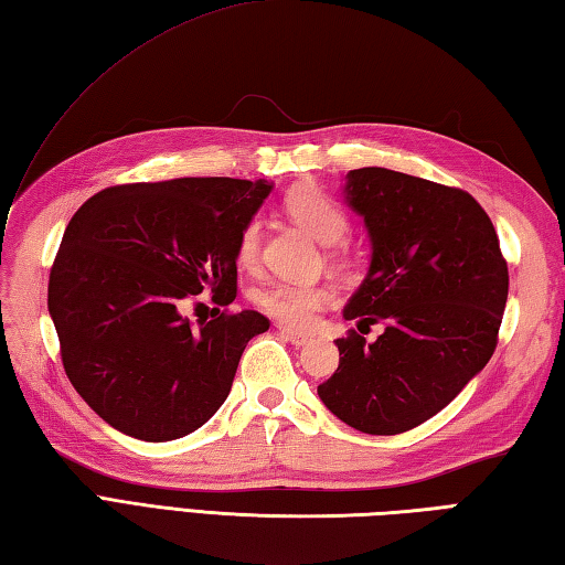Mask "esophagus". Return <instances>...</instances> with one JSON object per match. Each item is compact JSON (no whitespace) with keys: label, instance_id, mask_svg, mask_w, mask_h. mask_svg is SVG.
<instances>
[{"label":"esophagus","instance_id":"1","mask_svg":"<svg viewBox=\"0 0 565 565\" xmlns=\"http://www.w3.org/2000/svg\"><path fill=\"white\" fill-rule=\"evenodd\" d=\"M279 332H281L284 338L289 340L291 344H296V347H303V344H308L310 340H313V334H308V332H298V330H294V328H286V326H279Z\"/></svg>","mask_w":565,"mask_h":565}]
</instances>
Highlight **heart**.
Returning a JSON list of instances; mask_svg holds the SVG:
<instances>
[{
  "instance_id": "b5f03b06",
  "label": "heart",
  "mask_w": 565,
  "mask_h": 565,
  "mask_svg": "<svg viewBox=\"0 0 565 565\" xmlns=\"http://www.w3.org/2000/svg\"><path fill=\"white\" fill-rule=\"evenodd\" d=\"M286 213L306 227V231L320 239L322 245L340 243L350 231V215L334 201L328 191L316 186H301L286 196ZM259 223L247 221L237 235L235 257L239 267H255L259 259ZM332 301L328 286L318 284H296V281H269L255 294L259 310L274 320L291 328H306L316 320L322 308Z\"/></svg>"
}]
</instances>
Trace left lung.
Here are the masks:
<instances>
[{
    "label": "left lung",
    "mask_w": 565,
    "mask_h": 565,
    "mask_svg": "<svg viewBox=\"0 0 565 565\" xmlns=\"http://www.w3.org/2000/svg\"><path fill=\"white\" fill-rule=\"evenodd\" d=\"M344 199L371 239L369 274L344 320H383L386 330L371 344L354 330L340 338V366L318 395L359 431L401 435L447 407L490 362L508 262L468 191L362 167L347 174Z\"/></svg>",
    "instance_id": "left-lung-1"
}]
</instances>
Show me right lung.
Here are the masks:
<instances>
[{
    "mask_svg": "<svg viewBox=\"0 0 565 565\" xmlns=\"http://www.w3.org/2000/svg\"><path fill=\"white\" fill-rule=\"evenodd\" d=\"M271 184L182 177L104 189L72 215L47 281V310L72 386L114 429L170 441L209 423L231 393L257 310L191 328L203 289L237 294L235 243Z\"/></svg>",
    "mask_w": 565,
    "mask_h": 565,
    "instance_id": "obj_1",
    "label": "right lung"
}]
</instances>
